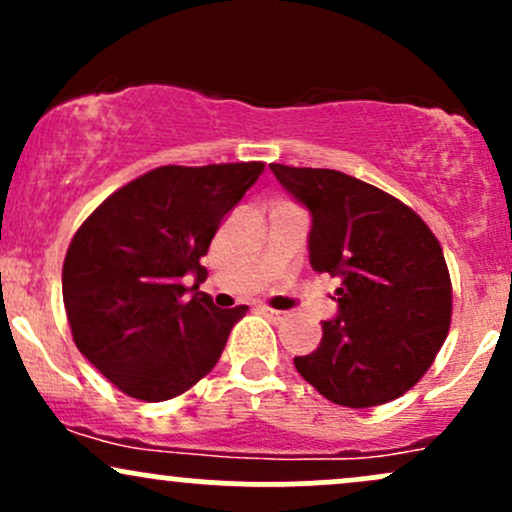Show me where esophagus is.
<instances>
[{"label": "esophagus", "instance_id": "34e87169", "mask_svg": "<svg viewBox=\"0 0 512 512\" xmlns=\"http://www.w3.org/2000/svg\"><path fill=\"white\" fill-rule=\"evenodd\" d=\"M262 313L267 317H272L274 322H281L286 317V313H281V310H274V308H267V305H262Z\"/></svg>", "mask_w": 512, "mask_h": 512}]
</instances>
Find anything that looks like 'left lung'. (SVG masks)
Returning a JSON list of instances; mask_svg holds the SVG:
<instances>
[{
    "mask_svg": "<svg viewBox=\"0 0 512 512\" xmlns=\"http://www.w3.org/2000/svg\"><path fill=\"white\" fill-rule=\"evenodd\" d=\"M269 168L310 211L313 269L339 279L337 317L322 322L313 354L293 358L296 370L342 407L402 397L450 330L452 286L438 238L416 211L368 182L330 168Z\"/></svg>",
    "mask_w": 512,
    "mask_h": 512,
    "instance_id": "1",
    "label": "left lung"
}]
</instances>
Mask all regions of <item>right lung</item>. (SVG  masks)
I'll return each instance as SVG.
<instances>
[{
  "mask_svg": "<svg viewBox=\"0 0 512 512\" xmlns=\"http://www.w3.org/2000/svg\"><path fill=\"white\" fill-rule=\"evenodd\" d=\"M262 170L260 161L154 168L74 233L62 267L69 327L76 349L120 392L163 402L216 366L248 305L216 308L199 291V260ZM185 275L196 276L192 290Z\"/></svg>",
  "mask_w": 512,
  "mask_h": 512,
  "instance_id": "obj_1",
  "label": "right lung"
}]
</instances>
